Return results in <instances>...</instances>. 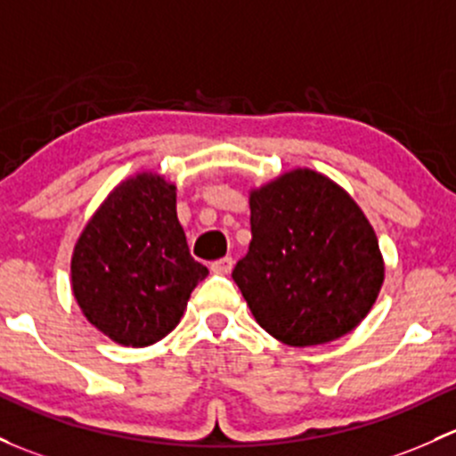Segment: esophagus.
Returning a JSON list of instances; mask_svg holds the SVG:
<instances>
[{"label":"esophagus","mask_w":456,"mask_h":456,"mask_svg":"<svg viewBox=\"0 0 456 456\" xmlns=\"http://www.w3.org/2000/svg\"><path fill=\"white\" fill-rule=\"evenodd\" d=\"M232 268H233L232 257H220V260L212 262V271L218 273V275H227V273H232Z\"/></svg>","instance_id":"obj_1"}]
</instances>
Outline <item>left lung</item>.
<instances>
[{
	"mask_svg": "<svg viewBox=\"0 0 456 456\" xmlns=\"http://www.w3.org/2000/svg\"><path fill=\"white\" fill-rule=\"evenodd\" d=\"M251 244L232 277L257 323L292 347L352 332L385 281L378 238L352 196L297 167L251 190Z\"/></svg>",
	"mask_w": 456,
	"mask_h": 456,
	"instance_id": "obj_1",
	"label": "left lung"
}]
</instances>
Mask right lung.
Returning a JSON list of instances; mask_svg holds the SVG:
<instances>
[{"instance_id": "add662e5", "label": "right lung", "mask_w": 456, "mask_h": 456, "mask_svg": "<svg viewBox=\"0 0 456 456\" xmlns=\"http://www.w3.org/2000/svg\"><path fill=\"white\" fill-rule=\"evenodd\" d=\"M208 266L190 256L176 188L142 172L91 216L71 256V290L89 323L126 347H146L179 325Z\"/></svg>"}]
</instances>
